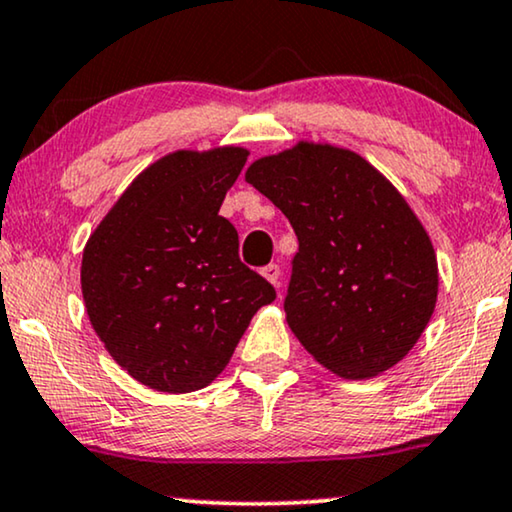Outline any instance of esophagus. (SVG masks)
Listing matches in <instances>:
<instances>
[{
    "label": "esophagus",
    "mask_w": 512,
    "mask_h": 512,
    "mask_svg": "<svg viewBox=\"0 0 512 512\" xmlns=\"http://www.w3.org/2000/svg\"><path fill=\"white\" fill-rule=\"evenodd\" d=\"M261 275H263L265 279H268L270 284L279 286V275H282V270H279L277 263H270V265H265V268L261 270Z\"/></svg>",
    "instance_id": "esophagus-1"
}]
</instances>
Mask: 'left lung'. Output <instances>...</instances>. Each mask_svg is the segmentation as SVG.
Listing matches in <instances>:
<instances>
[{"label":"left lung","instance_id":"1","mask_svg":"<svg viewBox=\"0 0 512 512\" xmlns=\"http://www.w3.org/2000/svg\"><path fill=\"white\" fill-rule=\"evenodd\" d=\"M244 179L296 230L286 321L331 373L366 380L396 366L438 298V261L422 221L359 153L298 142L258 158Z\"/></svg>","mask_w":512,"mask_h":512}]
</instances>
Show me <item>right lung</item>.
Segmentation results:
<instances>
[{"label":"right lung","instance_id":"1","mask_svg":"<svg viewBox=\"0 0 512 512\" xmlns=\"http://www.w3.org/2000/svg\"><path fill=\"white\" fill-rule=\"evenodd\" d=\"M249 151H174L146 167L83 249L90 324L114 361L165 394L207 387L228 366L249 321L275 300L240 261L219 216Z\"/></svg>","mask_w":512,"mask_h":512}]
</instances>
